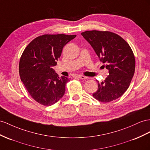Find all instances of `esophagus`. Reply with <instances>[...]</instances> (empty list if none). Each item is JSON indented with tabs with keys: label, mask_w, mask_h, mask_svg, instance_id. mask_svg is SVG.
I'll list each match as a JSON object with an SVG mask.
<instances>
[{
	"label": "esophagus",
	"mask_w": 150,
	"mask_h": 150,
	"mask_svg": "<svg viewBox=\"0 0 150 150\" xmlns=\"http://www.w3.org/2000/svg\"><path fill=\"white\" fill-rule=\"evenodd\" d=\"M79 76V79H87V76H83V75H79L78 76Z\"/></svg>",
	"instance_id": "obj_1"
}]
</instances>
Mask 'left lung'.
<instances>
[{
    "mask_svg": "<svg viewBox=\"0 0 150 150\" xmlns=\"http://www.w3.org/2000/svg\"><path fill=\"white\" fill-rule=\"evenodd\" d=\"M81 35L89 42L109 75L98 83L93 97L103 103L118 99L128 89L135 71V57L131 48L124 39L110 32L92 30Z\"/></svg>",
    "mask_w": 150,
    "mask_h": 150,
    "instance_id": "1",
    "label": "left lung"
}]
</instances>
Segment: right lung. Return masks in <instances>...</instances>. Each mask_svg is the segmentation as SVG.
Instances as JSON below:
<instances>
[{"mask_svg":"<svg viewBox=\"0 0 150 150\" xmlns=\"http://www.w3.org/2000/svg\"><path fill=\"white\" fill-rule=\"evenodd\" d=\"M75 37L64 34L39 36L23 52L19 64L21 80L40 104L51 106L63 96L65 86L70 79L59 77L52 67L57 64L64 46Z\"/></svg>","mask_w":150,"mask_h":150,"instance_id":"right-lung-1","label":"right lung"}]
</instances>
